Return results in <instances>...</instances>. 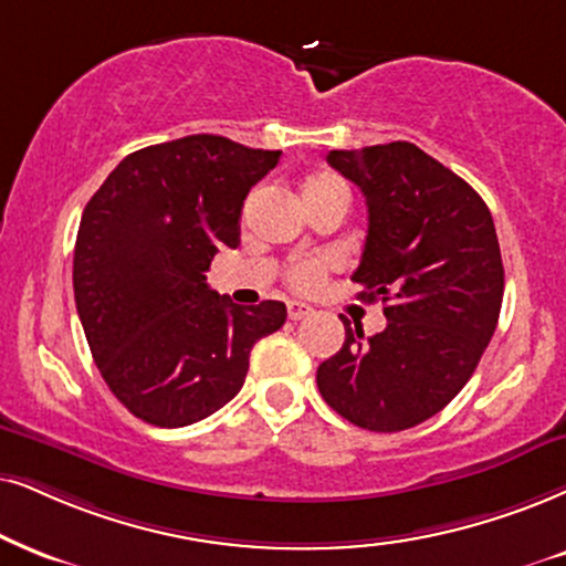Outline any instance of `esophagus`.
I'll list each match as a JSON object with an SVG mask.
<instances>
[{
  "instance_id": "1",
  "label": "esophagus",
  "mask_w": 566,
  "mask_h": 566,
  "mask_svg": "<svg viewBox=\"0 0 566 566\" xmlns=\"http://www.w3.org/2000/svg\"><path fill=\"white\" fill-rule=\"evenodd\" d=\"M311 313H313V307L305 305V303H297V300H292V303L287 305V316L292 321H303V318L311 316Z\"/></svg>"
}]
</instances>
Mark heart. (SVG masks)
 I'll return each instance as SVG.
<instances>
[{
    "label": "heart",
    "mask_w": 566,
    "mask_h": 566,
    "mask_svg": "<svg viewBox=\"0 0 566 566\" xmlns=\"http://www.w3.org/2000/svg\"><path fill=\"white\" fill-rule=\"evenodd\" d=\"M339 185H345V182H342L336 175H332V171H318V175L307 177L305 180L303 198H311V196H316V192L339 188ZM328 269H332V261L328 259H303V261L292 263L287 271V282L297 292H311V290L321 287V282L326 279Z\"/></svg>",
    "instance_id": "obj_1"
}]
</instances>
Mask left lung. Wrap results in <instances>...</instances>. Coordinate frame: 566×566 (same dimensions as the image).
I'll use <instances>...</instances> for the list:
<instances>
[{"mask_svg":"<svg viewBox=\"0 0 566 566\" xmlns=\"http://www.w3.org/2000/svg\"><path fill=\"white\" fill-rule=\"evenodd\" d=\"M326 161L363 190L368 234L353 282L386 303V328L345 345L318 366L326 405L376 433L441 412L470 381L496 332L504 266L489 206L462 177L415 143L395 140Z\"/></svg>","mask_w":566,"mask_h":566,"instance_id":"left-lung-1","label":"left lung"}]
</instances>
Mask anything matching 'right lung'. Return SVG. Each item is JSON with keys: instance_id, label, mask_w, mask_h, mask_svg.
Returning a JSON list of instances; mask_svg holds the SVG:
<instances>
[{"instance_id": "1", "label": "right lung", "mask_w": 566, "mask_h": 566, "mask_svg": "<svg viewBox=\"0 0 566 566\" xmlns=\"http://www.w3.org/2000/svg\"><path fill=\"white\" fill-rule=\"evenodd\" d=\"M282 151L188 135L125 156L85 206L73 287L91 355L135 418L182 428L245 384L250 349L287 321L279 300L234 305L206 284L240 245L250 188Z\"/></svg>"}]
</instances>
